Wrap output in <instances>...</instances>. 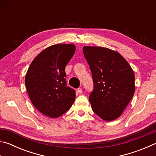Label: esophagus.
Masks as SVG:
<instances>
[{
    "mask_svg": "<svg viewBox=\"0 0 156 156\" xmlns=\"http://www.w3.org/2000/svg\"><path fill=\"white\" fill-rule=\"evenodd\" d=\"M77 92H78V94H81L82 93H83V89H82L81 88H78L77 89Z\"/></svg>",
    "mask_w": 156,
    "mask_h": 156,
    "instance_id": "esophagus-1",
    "label": "esophagus"
}]
</instances>
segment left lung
Wrapping results in <instances>:
<instances>
[{"mask_svg":"<svg viewBox=\"0 0 156 156\" xmlns=\"http://www.w3.org/2000/svg\"><path fill=\"white\" fill-rule=\"evenodd\" d=\"M83 50L94 80L89 96L92 110L105 121L117 119L135 93L133 71L114 50L92 46H84Z\"/></svg>","mask_w":156,"mask_h":156,"instance_id":"obj_1","label":"left lung"}]
</instances>
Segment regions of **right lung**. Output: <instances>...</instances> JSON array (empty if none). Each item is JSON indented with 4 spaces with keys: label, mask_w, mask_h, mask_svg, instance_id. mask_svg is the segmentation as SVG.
<instances>
[{
    "label": "right lung",
    "mask_w": 156,
    "mask_h": 156,
    "mask_svg": "<svg viewBox=\"0 0 156 156\" xmlns=\"http://www.w3.org/2000/svg\"><path fill=\"white\" fill-rule=\"evenodd\" d=\"M73 44H57L42 51L31 62L25 83L31 102L39 112L56 118L67 112L76 93L67 87L65 68L73 56Z\"/></svg>",
    "instance_id": "obj_1"
}]
</instances>
